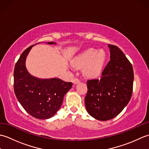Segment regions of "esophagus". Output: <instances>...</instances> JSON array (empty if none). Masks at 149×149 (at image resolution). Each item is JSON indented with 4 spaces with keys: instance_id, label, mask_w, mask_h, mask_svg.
<instances>
[{
    "instance_id": "34e87169",
    "label": "esophagus",
    "mask_w": 149,
    "mask_h": 149,
    "mask_svg": "<svg viewBox=\"0 0 149 149\" xmlns=\"http://www.w3.org/2000/svg\"><path fill=\"white\" fill-rule=\"evenodd\" d=\"M79 83H80V80L79 79H77V78H75V79H74V83L75 84H77Z\"/></svg>"
}]
</instances>
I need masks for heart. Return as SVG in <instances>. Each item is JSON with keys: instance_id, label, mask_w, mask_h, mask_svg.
I'll use <instances>...</instances> for the list:
<instances>
[{"instance_id": "b5f03b06", "label": "heart", "mask_w": 149, "mask_h": 149, "mask_svg": "<svg viewBox=\"0 0 149 149\" xmlns=\"http://www.w3.org/2000/svg\"><path fill=\"white\" fill-rule=\"evenodd\" d=\"M106 60V54L104 50H98L90 48L85 50L72 62L75 68H83L85 76L95 78L100 75Z\"/></svg>"}]
</instances>
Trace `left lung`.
Instances as JSON below:
<instances>
[{"instance_id": "8db88e82", "label": "left lung", "mask_w": 149, "mask_h": 149, "mask_svg": "<svg viewBox=\"0 0 149 149\" xmlns=\"http://www.w3.org/2000/svg\"><path fill=\"white\" fill-rule=\"evenodd\" d=\"M110 61L100 79L87 81L85 106L90 115L106 121L121 113L130 100L133 87L134 72L130 61L118 47L108 45Z\"/></svg>"}]
</instances>
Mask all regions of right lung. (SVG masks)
I'll use <instances>...</instances> for the list:
<instances>
[{
  "instance_id": "obj_1",
  "label": "right lung",
  "mask_w": 149,
  "mask_h": 149,
  "mask_svg": "<svg viewBox=\"0 0 149 149\" xmlns=\"http://www.w3.org/2000/svg\"><path fill=\"white\" fill-rule=\"evenodd\" d=\"M47 43L56 44L52 42ZM33 46L24 50L15 65V93L29 115L38 119H48L61 107L65 95L70 90L72 83L58 78L39 79L31 75L26 69V60Z\"/></svg>"
}]
</instances>
